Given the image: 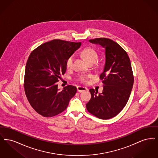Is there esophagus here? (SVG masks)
Segmentation results:
<instances>
[{
  "label": "esophagus",
  "mask_w": 158,
  "mask_h": 158,
  "mask_svg": "<svg viewBox=\"0 0 158 158\" xmlns=\"http://www.w3.org/2000/svg\"><path fill=\"white\" fill-rule=\"evenodd\" d=\"M77 91L79 92H82L83 91L88 90V89L86 87H83V86H77Z\"/></svg>",
  "instance_id": "34e87169"
}]
</instances>
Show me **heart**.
<instances>
[{
	"label": "heart",
	"mask_w": 158,
	"mask_h": 158,
	"mask_svg": "<svg viewBox=\"0 0 158 158\" xmlns=\"http://www.w3.org/2000/svg\"><path fill=\"white\" fill-rule=\"evenodd\" d=\"M81 55L89 64V63L94 64L95 63L97 62V61L98 59V53L94 49L90 47L83 49L81 52ZM73 61H74V56L72 55L69 56L66 60V66L68 68L72 67ZM88 77H89V76L82 75L79 76V81H81L82 82H86Z\"/></svg>",
	"instance_id": "1"
}]
</instances>
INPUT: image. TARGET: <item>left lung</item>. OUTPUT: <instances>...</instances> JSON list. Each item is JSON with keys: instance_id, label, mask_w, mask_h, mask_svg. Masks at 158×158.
<instances>
[{"instance_id": "8db88e82", "label": "left lung", "mask_w": 158, "mask_h": 158, "mask_svg": "<svg viewBox=\"0 0 158 158\" xmlns=\"http://www.w3.org/2000/svg\"><path fill=\"white\" fill-rule=\"evenodd\" d=\"M90 43L105 49V63L100 75L103 90L90 89L91 98L86 104L87 110L101 119H110L124 108L130 97L134 77L127 53L112 40L99 38L89 40Z\"/></svg>"}]
</instances>
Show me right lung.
<instances>
[{
  "mask_svg": "<svg viewBox=\"0 0 158 158\" xmlns=\"http://www.w3.org/2000/svg\"><path fill=\"white\" fill-rule=\"evenodd\" d=\"M81 45L53 40L38 47L27 60L24 77L25 95L31 106L40 115L50 117L64 111L77 92L68 85L60 91L59 81L66 71V60Z\"/></svg>",
  "mask_w": 158,
  "mask_h": 158,
  "instance_id": "1",
  "label": "right lung"
}]
</instances>
